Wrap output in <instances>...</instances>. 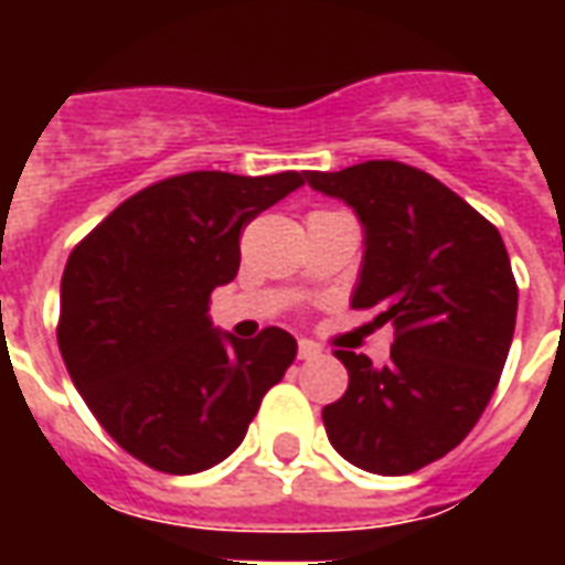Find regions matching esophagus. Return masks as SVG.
Listing matches in <instances>:
<instances>
[{
	"instance_id": "obj_1",
	"label": "esophagus",
	"mask_w": 565,
	"mask_h": 565,
	"mask_svg": "<svg viewBox=\"0 0 565 565\" xmlns=\"http://www.w3.org/2000/svg\"><path fill=\"white\" fill-rule=\"evenodd\" d=\"M320 356V348L315 342H308V339H299V360H315Z\"/></svg>"
}]
</instances>
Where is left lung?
<instances>
[{
    "label": "left lung",
    "instance_id": "8db88e82",
    "mask_svg": "<svg viewBox=\"0 0 565 565\" xmlns=\"http://www.w3.org/2000/svg\"><path fill=\"white\" fill-rule=\"evenodd\" d=\"M363 226L351 306L393 323L391 360L335 351L348 391L323 408L330 445L356 469L408 475L469 436L509 356L518 284L493 223L415 166L369 160L306 172Z\"/></svg>",
    "mask_w": 565,
    "mask_h": 565
}]
</instances>
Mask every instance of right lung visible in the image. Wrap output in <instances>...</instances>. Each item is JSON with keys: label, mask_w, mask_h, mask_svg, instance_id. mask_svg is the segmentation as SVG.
Returning a JSON list of instances; mask_svg holds the SVG:
<instances>
[{"label": "right lung", "mask_w": 565, "mask_h": 565, "mask_svg": "<svg viewBox=\"0 0 565 565\" xmlns=\"http://www.w3.org/2000/svg\"><path fill=\"white\" fill-rule=\"evenodd\" d=\"M306 174L186 172L120 202L63 271L56 342L117 445L150 469L226 460L296 356L290 332L214 330L209 296L238 271V235Z\"/></svg>", "instance_id": "add662e5"}]
</instances>
